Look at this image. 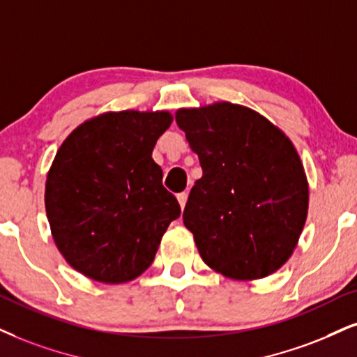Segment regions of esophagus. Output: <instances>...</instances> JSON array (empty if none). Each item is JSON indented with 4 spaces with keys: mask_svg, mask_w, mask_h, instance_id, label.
Wrapping results in <instances>:
<instances>
[{
    "mask_svg": "<svg viewBox=\"0 0 357 357\" xmlns=\"http://www.w3.org/2000/svg\"><path fill=\"white\" fill-rule=\"evenodd\" d=\"M187 192H180V193H177V200H178V204H180V206H185V204H187Z\"/></svg>",
    "mask_w": 357,
    "mask_h": 357,
    "instance_id": "34e87169",
    "label": "esophagus"
}]
</instances>
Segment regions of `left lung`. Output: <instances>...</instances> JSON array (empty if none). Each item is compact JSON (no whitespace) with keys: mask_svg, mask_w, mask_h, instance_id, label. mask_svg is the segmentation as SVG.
Instances as JSON below:
<instances>
[{"mask_svg":"<svg viewBox=\"0 0 357 357\" xmlns=\"http://www.w3.org/2000/svg\"><path fill=\"white\" fill-rule=\"evenodd\" d=\"M177 126L204 175L183 223L204 261L233 280H258L291 257L307 213V182L289 139L252 109H180Z\"/></svg>","mask_w":357,"mask_h":357,"instance_id":"8db88e82","label":"left lung"}]
</instances>
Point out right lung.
Segmentation results:
<instances>
[{"label":"right lung","mask_w":357,"mask_h":357,"mask_svg":"<svg viewBox=\"0 0 357 357\" xmlns=\"http://www.w3.org/2000/svg\"><path fill=\"white\" fill-rule=\"evenodd\" d=\"M169 112H107L79 126L56 153L46 213L66 261L87 278L124 283L152 265L175 195L152 158Z\"/></svg>","instance_id":"add662e5"}]
</instances>
